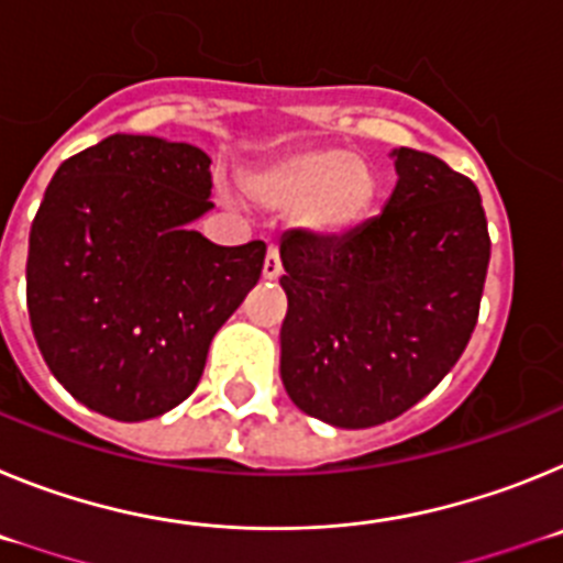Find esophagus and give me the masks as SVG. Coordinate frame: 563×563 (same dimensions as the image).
Masks as SVG:
<instances>
[{
  "instance_id": "1",
  "label": "esophagus",
  "mask_w": 563,
  "mask_h": 563,
  "mask_svg": "<svg viewBox=\"0 0 563 563\" xmlns=\"http://www.w3.org/2000/svg\"><path fill=\"white\" fill-rule=\"evenodd\" d=\"M262 276L267 278V282H273V278L282 276V256H278L276 247H271L265 256V267H262Z\"/></svg>"
}]
</instances>
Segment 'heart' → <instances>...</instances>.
<instances>
[{"mask_svg":"<svg viewBox=\"0 0 563 563\" xmlns=\"http://www.w3.org/2000/svg\"><path fill=\"white\" fill-rule=\"evenodd\" d=\"M245 191L265 208L285 211L301 206L307 225L321 233H341L369 213L377 177L357 154L335 146H310L253 172Z\"/></svg>","mask_w":563,"mask_h":563,"instance_id":"obj_1","label":"heart"}]
</instances>
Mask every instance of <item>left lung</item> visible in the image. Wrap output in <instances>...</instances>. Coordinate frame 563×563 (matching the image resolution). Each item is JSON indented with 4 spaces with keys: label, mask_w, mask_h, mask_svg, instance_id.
<instances>
[{
    "label": "left lung",
    "mask_w": 563,
    "mask_h": 563,
    "mask_svg": "<svg viewBox=\"0 0 563 563\" xmlns=\"http://www.w3.org/2000/svg\"><path fill=\"white\" fill-rule=\"evenodd\" d=\"M383 213L343 236L290 231L282 383L305 415L369 429L434 389L479 318L490 236L476 186L417 148H395Z\"/></svg>",
    "instance_id": "obj_1"
}]
</instances>
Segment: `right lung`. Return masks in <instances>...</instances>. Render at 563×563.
Segmentation results:
<instances>
[{
	"label": "right lung",
	"mask_w": 563,
	"mask_h": 563,
	"mask_svg": "<svg viewBox=\"0 0 563 563\" xmlns=\"http://www.w3.org/2000/svg\"><path fill=\"white\" fill-rule=\"evenodd\" d=\"M208 197L211 157L152 134H112L53 174L30 228L27 312L44 363L87 409L137 422L180 406L262 276L265 242L188 231Z\"/></svg>",
	"instance_id": "1"
}]
</instances>
